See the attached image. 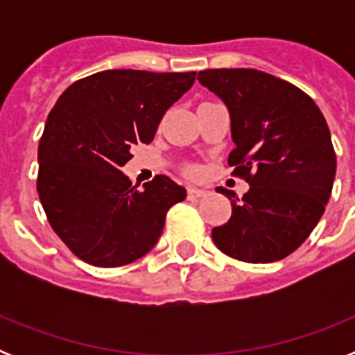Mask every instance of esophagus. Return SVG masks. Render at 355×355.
Here are the masks:
<instances>
[{
	"label": "esophagus",
	"mask_w": 355,
	"mask_h": 355,
	"mask_svg": "<svg viewBox=\"0 0 355 355\" xmlns=\"http://www.w3.org/2000/svg\"><path fill=\"white\" fill-rule=\"evenodd\" d=\"M187 193H188V199L190 200H199L200 197H205L208 192H206V190H200V188H196V187H188Z\"/></svg>",
	"instance_id": "obj_1"
}]
</instances>
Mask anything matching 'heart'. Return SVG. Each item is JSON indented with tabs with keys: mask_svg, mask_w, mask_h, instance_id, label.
<instances>
[{
	"mask_svg": "<svg viewBox=\"0 0 355 355\" xmlns=\"http://www.w3.org/2000/svg\"><path fill=\"white\" fill-rule=\"evenodd\" d=\"M187 174L188 175H197V168L196 167H188L187 168Z\"/></svg>",
	"mask_w": 355,
	"mask_h": 355,
	"instance_id": "heart-1",
	"label": "heart"
}]
</instances>
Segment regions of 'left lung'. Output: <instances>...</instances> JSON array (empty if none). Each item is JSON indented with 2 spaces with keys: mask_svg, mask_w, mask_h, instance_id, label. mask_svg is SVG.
Returning a JSON list of instances; mask_svg holds the SVG:
<instances>
[{
  "mask_svg": "<svg viewBox=\"0 0 355 355\" xmlns=\"http://www.w3.org/2000/svg\"><path fill=\"white\" fill-rule=\"evenodd\" d=\"M200 85L227 105L236 144L231 174L250 184L231 199V218L211 238L238 261L286 258L311 234L332 192L336 153L316 103L306 92L256 69H206Z\"/></svg>",
  "mask_w": 355,
  "mask_h": 355,
  "instance_id": "obj_1",
  "label": "left lung"
}]
</instances>
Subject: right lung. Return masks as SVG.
<instances>
[{"label": "right lung", "mask_w": 355, "mask_h": 355, "mask_svg": "<svg viewBox=\"0 0 355 355\" xmlns=\"http://www.w3.org/2000/svg\"><path fill=\"white\" fill-rule=\"evenodd\" d=\"M193 81V71H101L74 81L49 112L37 192L53 231L85 263L112 268L142 258L168 209L187 197L162 174L140 190L121 167L137 144L153 142L165 112Z\"/></svg>", "instance_id": "add662e5"}]
</instances>
